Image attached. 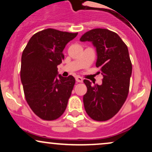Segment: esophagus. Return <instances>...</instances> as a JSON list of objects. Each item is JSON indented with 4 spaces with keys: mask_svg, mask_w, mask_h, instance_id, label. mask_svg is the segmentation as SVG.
I'll list each match as a JSON object with an SVG mask.
<instances>
[{
    "mask_svg": "<svg viewBox=\"0 0 152 152\" xmlns=\"http://www.w3.org/2000/svg\"><path fill=\"white\" fill-rule=\"evenodd\" d=\"M76 81L79 82V83H82L83 82V78L81 76H76Z\"/></svg>",
    "mask_w": 152,
    "mask_h": 152,
    "instance_id": "esophagus-1",
    "label": "esophagus"
}]
</instances>
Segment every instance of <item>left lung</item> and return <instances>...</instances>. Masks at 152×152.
<instances>
[{
  "label": "left lung",
  "instance_id": "8db88e82",
  "mask_svg": "<svg viewBox=\"0 0 152 152\" xmlns=\"http://www.w3.org/2000/svg\"><path fill=\"white\" fill-rule=\"evenodd\" d=\"M80 41L91 42L96 48V66L103 76L101 85L83 80L87 87L83 97L85 110L94 120L106 121L117 114L128 96L132 73L128 48L117 34L105 28L88 31Z\"/></svg>",
  "mask_w": 152,
  "mask_h": 152
}]
</instances>
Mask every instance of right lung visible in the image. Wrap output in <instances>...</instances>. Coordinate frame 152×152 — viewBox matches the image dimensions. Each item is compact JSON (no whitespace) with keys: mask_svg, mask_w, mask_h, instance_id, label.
Returning a JSON list of instances; mask_svg holds the SVG:
<instances>
[{"mask_svg":"<svg viewBox=\"0 0 152 152\" xmlns=\"http://www.w3.org/2000/svg\"><path fill=\"white\" fill-rule=\"evenodd\" d=\"M77 34L45 29L35 34L23 51L20 80L26 102L42 119H56L67 106L75 78L58 74L57 66L64 58L66 44Z\"/></svg>","mask_w":152,"mask_h":152,"instance_id":"add662e5","label":"right lung"}]
</instances>
